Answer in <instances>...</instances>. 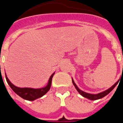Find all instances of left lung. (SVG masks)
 I'll return each mask as SVG.
<instances>
[{
	"instance_id": "8db88e82",
	"label": "left lung",
	"mask_w": 123,
	"mask_h": 123,
	"mask_svg": "<svg viewBox=\"0 0 123 123\" xmlns=\"http://www.w3.org/2000/svg\"><path fill=\"white\" fill-rule=\"evenodd\" d=\"M72 83H73V85L74 86V87L76 88V90L78 91V92L82 96H83L84 98H87V99H90V100H97V99H99L103 98V97H105V95H107V94H109V93L111 92V91L113 90L114 88L116 86L117 84H118V82H119V80H118L115 84H114L113 85L111 86V88H109V89H107V90H106L103 91L102 92L98 93H95V94H94V93H90L85 92H84V91L81 90L80 88L78 87L77 85L75 84L74 81V80H73L72 78Z\"/></svg>"
}]
</instances>
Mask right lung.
<instances>
[{
    "mask_svg": "<svg viewBox=\"0 0 123 123\" xmlns=\"http://www.w3.org/2000/svg\"><path fill=\"white\" fill-rule=\"evenodd\" d=\"M55 74V72L53 73L49 79L47 84L43 88H20L14 86L12 84L9 79L7 77L6 72H5V76H6V79L10 87L12 88V90L17 95L21 97L23 99L28 101H34L37 99L38 98H41L42 96L46 94L48 92L49 90H50L52 82V78L53 77V75Z\"/></svg>",
    "mask_w": 123,
    "mask_h": 123,
    "instance_id": "1",
    "label": "right lung"
}]
</instances>
